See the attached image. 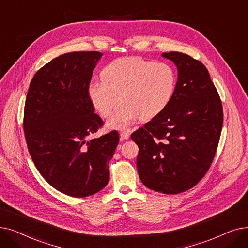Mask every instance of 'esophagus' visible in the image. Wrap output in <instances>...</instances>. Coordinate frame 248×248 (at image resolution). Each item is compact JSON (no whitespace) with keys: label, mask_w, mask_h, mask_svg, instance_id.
<instances>
[{"label":"esophagus","mask_w":248,"mask_h":248,"mask_svg":"<svg viewBox=\"0 0 248 248\" xmlns=\"http://www.w3.org/2000/svg\"><path fill=\"white\" fill-rule=\"evenodd\" d=\"M120 137L122 139H128L129 137H130V133H129V131H121L120 132Z\"/></svg>","instance_id":"1"}]
</instances>
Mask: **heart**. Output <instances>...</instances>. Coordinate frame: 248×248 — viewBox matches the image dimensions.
<instances>
[{"mask_svg": "<svg viewBox=\"0 0 248 248\" xmlns=\"http://www.w3.org/2000/svg\"><path fill=\"white\" fill-rule=\"evenodd\" d=\"M176 76L171 65L138 56L121 57L106 65L102 79L88 87L90 101L101 117H110L107 127L126 129L136 119L150 120L166 109L175 90Z\"/></svg>", "mask_w": 248, "mask_h": 248, "instance_id": "obj_1", "label": "heart"}]
</instances>
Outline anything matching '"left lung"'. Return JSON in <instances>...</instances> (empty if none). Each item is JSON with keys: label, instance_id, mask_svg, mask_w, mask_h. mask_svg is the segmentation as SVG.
<instances>
[{"label": "left lung", "instance_id": "obj_1", "mask_svg": "<svg viewBox=\"0 0 248 248\" xmlns=\"http://www.w3.org/2000/svg\"><path fill=\"white\" fill-rule=\"evenodd\" d=\"M178 67L168 107L138 128L131 138L139 147L137 170L145 186L175 195L190 190L209 170L218 147L223 108L206 66L192 56L163 52Z\"/></svg>", "mask_w": 248, "mask_h": 248}]
</instances>
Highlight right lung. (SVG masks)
<instances>
[{
	"label": "right lung",
	"mask_w": 248,
	"mask_h": 248,
	"mask_svg": "<svg viewBox=\"0 0 248 248\" xmlns=\"http://www.w3.org/2000/svg\"><path fill=\"white\" fill-rule=\"evenodd\" d=\"M102 55L77 51L53 58L34 75L25 102L23 128L35 167L57 191L75 198L107 186L119 143L116 130L87 140L104 124L88 95Z\"/></svg>",
	"instance_id": "right-lung-1"
}]
</instances>
